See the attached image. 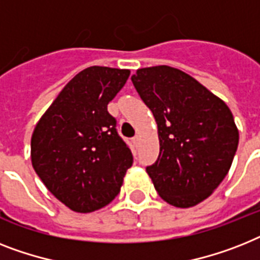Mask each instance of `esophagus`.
I'll list each match as a JSON object with an SVG mask.
<instances>
[{"label": "esophagus", "instance_id": "esophagus-1", "mask_svg": "<svg viewBox=\"0 0 260 260\" xmlns=\"http://www.w3.org/2000/svg\"><path fill=\"white\" fill-rule=\"evenodd\" d=\"M139 141H140V135H136V136L134 137V143L135 144H139Z\"/></svg>", "mask_w": 260, "mask_h": 260}]
</instances>
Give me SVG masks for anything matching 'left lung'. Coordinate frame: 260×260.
<instances>
[{
    "instance_id": "1",
    "label": "left lung",
    "mask_w": 260,
    "mask_h": 260,
    "mask_svg": "<svg viewBox=\"0 0 260 260\" xmlns=\"http://www.w3.org/2000/svg\"><path fill=\"white\" fill-rule=\"evenodd\" d=\"M132 82L157 124L160 152L147 167L160 198L188 208L218 188L235 156L239 131L224 101L180 69H137Z\"/></svg>"
}]
</instances>
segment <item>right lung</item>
Returning a JSON list of instances; mask_svg holds the SVG:
<instances>
[{"instance_id":"add662e5","label":"right lung","mask_w":260,"mask_h":260,"mask_svg":"<svg viewBox=\"0 0 260 260\" xmlns=\"http://www.w3.org/2000/svg\"><path fill=\"white\" fill-rule=\"evenodd\" d=\"M129 73L108 67L84 69L36 124L31 166L46 188L75 212H93L111 203L134 163L108 112Z\"/></svg>"}]
</instances>
